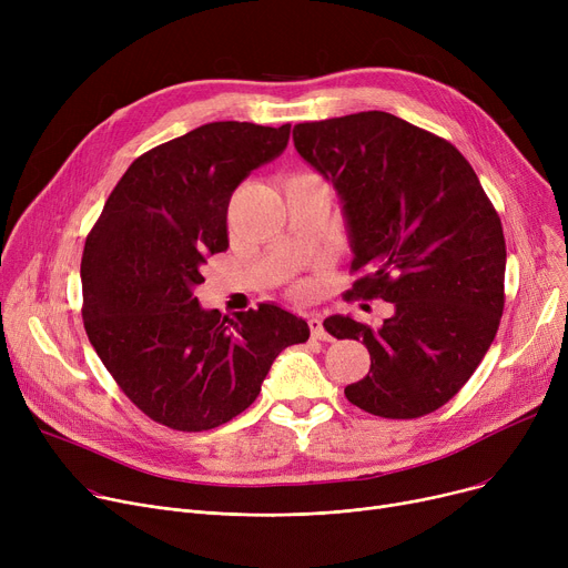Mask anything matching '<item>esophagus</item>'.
Here are the masks:
<instances>
[{
    "label": "esophagus",
    "mask_w": 568,
    "mask_h": 568,
    "mask_svg": "<svg viewBox=\"0 0 568 568\" xmlns=\"http://www.w3.org/2000/svg\"><path fill=\"white\" fill-rule=\"evenodd\" d=\"M308 326H311V336H313L315 341H332V336L326 334L324 324H322V320H320L317 315H311V317H308Z\"/></svg>",
    "instance_id": "1"
}]
</instances>
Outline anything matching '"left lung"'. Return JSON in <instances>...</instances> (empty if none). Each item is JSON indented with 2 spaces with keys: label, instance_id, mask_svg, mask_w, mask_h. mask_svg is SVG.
<instances>
[{
  "label": "left lung",
  "instance_id": "8db88e82",
  "mask_svg": "<svg viewBox=\"0 0 568 568\" xmlns=\"http://www.w3.org/2000/svg\"><path fill=\"white\" fill-rule=\"evenodd\" d=\"M292 140L338 191L352 272H364L352 292L394 304L379 329L324 320L371 352L347 400L384 419L435 412L481 364L504 311L506 244L479 176L452 142L379 110L296 124Z\"/></svg>",
  "mask_w": 568,
  "mask_h": 568
}]
</instances>
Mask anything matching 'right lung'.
<instances>
[{"label": "right lung", "mask_w": 568, "mask_h": 568, "mask_svg": "<svg viewBox=\"0 0 568 568\" xmlns=\"http://www.w3.org/2000/svg\"><path fill=\"white\" fill-rule=\"evenodd\" d=\"M290 124L212 122L142 154L87 234L80 278L89 343L131 403L172 430L227 424L260 394L276 356L306 343V320L274 304L221 317L193 294L227 248V204L283 154Z\"/></svg>", "instance_id": "add662e5"}]
</instances>
